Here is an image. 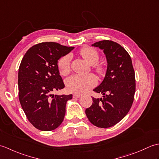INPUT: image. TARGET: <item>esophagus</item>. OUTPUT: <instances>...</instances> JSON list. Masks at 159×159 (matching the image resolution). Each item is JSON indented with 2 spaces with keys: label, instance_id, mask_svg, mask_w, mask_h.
<instances>
[{
  "label": "esophagus",
  "instance_id": "obj_1",
  "mask_svg": "<svg viewBox=\"0 0 159 159\" xmlns=\"http://www.w3.org/2000/svg\"><path fill=\"white\" fill-rule=\"evenodd\" d=\"M80 96H81V95L79 93H74L73 94V98H80Z\"/></svg>",
  "mask_w": 159,
  "mask_h": 159
}]
</instances>
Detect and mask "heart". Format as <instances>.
Listing matches in <instances>:
<instances>
[{
	"mask_svg": "<svg viewBox=\"0 0 159 159\" xmlns=\"http://www.w3.org/2000/svg\"><path fill=\"white\" fill-rule=\"evenodd\" d=\"M80 55L86 61L93 65V68L99 75H103L105 72V67L102 63H96L99 59V53L92 47L85 46L80 50ZM60 74L66 76L70 71V57L66 55L61 57L57 63ZM96 83V78L93 74L80 75L74 74L66 80V85L69 91L74 93H81L92 88Z\"/></svg>",
	"mask_w": 159,
	"mask_h": 159,
	"instance_id": "1",
	"label": "heart"
}]
</instances>
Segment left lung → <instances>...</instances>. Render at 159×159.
Listing matches in <instances>:
<instances>
[{"mask_svg": "<svg viewBox=\"0 0 159 159\" xmlns=\"http://www.w3.org/2000/svg\"><path fill=\"white\" fill-rule=\"evenodd\" d=\"M92 46L103 50L107 69L102 82L93 89L103 98H93L85 113L94 126L107 128L117 124L130 109L135 93L134 71L130 56L119 43L102 40Z\"/></svg>", "mask_w": 159, "mask_h": 159, "instance_id": "1", "label": "left lung"}]
</instances>
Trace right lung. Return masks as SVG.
I'll use <instances>...</instances> for the list:
<instances>
[{
    "mask_svg": "<svg viewBox=\"0 0 159 159\" xmlns=\"http://www.w3.org/2000/svg\"><path fill=\"white\" fill-rule=\"evenodd\" d=\"M74 47L56 42H42L30 48L18 70V96L26 117L42 131L56 129L63 121L67 101L72 95H52L65 87L60 76L58 60Z\"/></svg>",
    "mask_w": 159,
    "mask_h": 159,
    "instance_id": "1",
    "label": "right lung"
}]
</instances>
